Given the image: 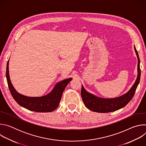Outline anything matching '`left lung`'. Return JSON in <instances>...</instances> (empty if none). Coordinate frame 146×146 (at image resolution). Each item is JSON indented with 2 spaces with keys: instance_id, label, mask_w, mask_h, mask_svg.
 I'll list each match as a JSON object with an SVG mask.
<instances>
[{
  "instance_id": "8db88e82",
  "label": "left lung",
  "mask_w": 146,
  "mask_h": 146,
  "mask_svg": "<svg viewBox=\"0 0 146 146\" xmlns=\"http://www.w3.org/2000/svg\"><path fill=\"white\" fill-rule=\"evenodd\" d=\"M134 49L137 58V76L131 88L125 94L114 98H103L87 91L82 85L81 95L86 106L90 110L98 113H110L118 110L125 106L133 97L136 90L139 84L141 71L140 69V59L137 51L134 46Z\"/></svg>"
}]
</instances>
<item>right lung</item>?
I'll return each mask as SVG.
<instances>
[{"instance_id": "add662e5", "label": "right lung", "mask_w": 146, "mask_h": 146, "mask_svg": "<svg viewBox=\"0 0 146 146\" xmlns=\"http://www.w3.org/2000/svg\"><path fill=\"white\" fill-rule=\"evenodd\" d=\"M9 65V60L7 64L6 78L12 96L21 106L33 111L47 113L55 110L59 106L64 90L72 80V78H68L57 82L52 91L47 95L37 97L27 96L18 93L13 87L10 78Z\"/></svg>"}]
</instances>
